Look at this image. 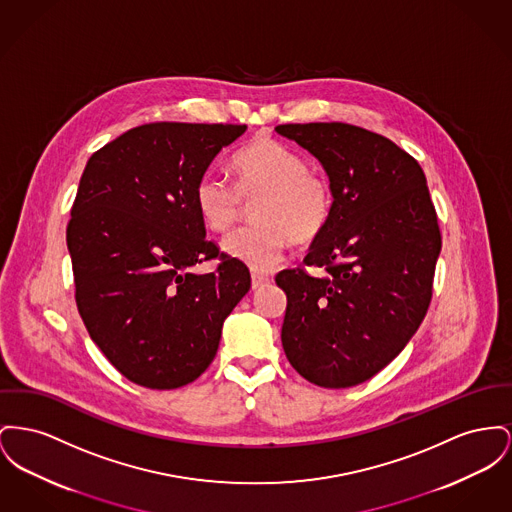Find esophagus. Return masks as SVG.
Listing matches in <instances>:
<instances>
[{
	"instance_id": "1",
	"label": "esophagus",
	"mask_w": 512,
	"mask_h": 512,
	"mask_svg": "<svg viewBox=\"0 0 512 512\" xmlns=\"http://www.w3.org/2000/svg\"><path fill=\"white\" fill-rule=\"evenodd\" d=\"M269 280H271V278H269L267 274H261V272H253V274H251V286H253V290L265 286Z\"/></svg>"
}]
</instances>
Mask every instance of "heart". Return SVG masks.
<instances>
[{
	"label": "heart",
	"mask_w": 512,
	"mask_h": 512,
	"mask_svg": "<svg viewBox=\"0 0 512 512\" xmlns=\"http://www.w3.org/2000/svg\"><path fill=\"white\" fill-rule=\"evenodd\" d=\"M234 187L216 176L195 185V209L216 234L230 232L251 205L253 226L224 240V251L255 271L278 265L290 245L317 240L329 226L332 191L329 180L307 168V160L271 135H257L232 158Z\"/></svg>",
	"instance_id": "1"
}]
</instances>
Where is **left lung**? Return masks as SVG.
I'll return each instance as SVG.
<instances>
[{"label": "left lung", "mask_w": 512, "mask_h": 512, "mask_svg": "<svg viewBox=\"0 0 512 512\" xmlns=\"http://www.w3.org/2000/svg\"><path fill=\"white\" fill-rule=\"evenodd\" d=\"M276 131L325 168L332 216L305 269L276 274L288 305L282 346L313 385L346 389L389 365L427 313L441 232L418 160L350 123H286Z\"/></svg>", "instance_id": "1"}]
</instances>
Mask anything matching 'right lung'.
Here are the masks:
<instances>
[{"label": "right lung", "instance_id": "obj_1", "mask_svg": "<svg viewBox=\"0 0 512 512\" xmlns=\"http://www.w3.org/2000/svg\"><path fill=\"white\" fill-rule=\"evenodd\" d=\"M245 125L156 121L94 152L67 224L75 301L92 342L125 379L170 391L214 360L249 269L207 240L195 185ZM218 258L217 271L190 267Z\"/></svg>", "mask_w": 512, "mask_h": 512}]
</instances>
